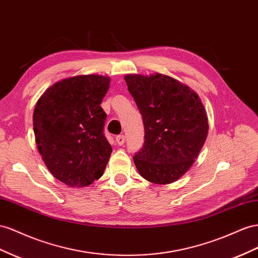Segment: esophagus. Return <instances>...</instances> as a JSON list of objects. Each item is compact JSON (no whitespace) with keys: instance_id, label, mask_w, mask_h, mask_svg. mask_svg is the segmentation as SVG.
Segmentation results:
<instances>
[{"instance_id":"obj_1","label":"esophagus","mask_w":258,"mask_h":258,"mask_svg":"<svg viewBox=\"0 0 258 258\" xmlns=\"http://www.w3.org/2000/svg\"><path fill=\"white\" fill-rule=\"evenodd\" d=\"M124 141H126V137H124L123 135H119L116 137V142L118 145H122L124 143Z\"/></svg>"}]
</instances>
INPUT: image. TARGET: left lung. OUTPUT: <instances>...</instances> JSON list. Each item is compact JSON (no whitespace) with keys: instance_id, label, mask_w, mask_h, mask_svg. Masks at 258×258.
Returning <instances> with one entry per match:
<instances>
[{"instance_id":"obj_1","label":"left lung","mask_w":258,"mask_h":258,"mask_svg":"<svg viewBox=\"0 0 258 258\" xmlns=\"http://www.w3.org/2000/svg\"><path fill=\"white\" fill-rule=\"evenodd\" d=\"M128 91L140 110L144 144L134 157L153 183L175 182L190 169L205 143L208 119L199 95L169 76L127 75Z\"/></svg>"}]
</instances>
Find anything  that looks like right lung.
I'll list each match as a JSON object with an SVG mask.
<instances>
[{"label": "right lung", "mask_w": 258, "mask_h": 258, "mask_svg": "<svg viewBox=\"0 0 258 258\" xmlns=\"http://www.w3.org/2000/svg\"><path fill=\"white\" fill-rule=\"evenodd\" d=\"M109 77L81 75L62 79L41 95L33 112L38 151L52 175L69 186L100 179L112 146L104 136L101 107Z\"/></svg>", "instance_id": "right-lung-1"}]
</instances>
